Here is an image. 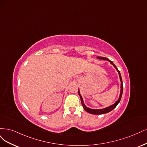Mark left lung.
Segmentation results:
<instances>
[{
  "mask_svg": "<svg viewBox=\"0 0 147 147\" xmlns=\"http://www.w3.org/2000/svg\"><path fill=\"white\" fill-rule=\"evenodd\" d=\"M99 60H107L110 62L111 64H112L114 68L116 69V70L117 71V72L118 73V75H119V78H120V82H121V85H120V96L118 99H117V101H115V102L113 104V105H112L106 107L105 108H103V109H90L88 107H87L86 105H85V104L84 103V100H83V98L81 96V94L80 93V91H79V90H78V93H79V95L80 98V101H81V103H82V105L84 109V110L86 111V112H87L89 113H91V114H94V115H100V114H104V113H106L111 112V111H112L113 109L115 108L116 106H117V105L118 103L120 102V99L121 98V96H122V93H123V82H122V79H121V74L120 71L118 69V68H117L116 66L113 64V61H112L111 60H110L109 59L106 58V57H96Z\"/></svg>",
  "mask_w": 147,
  "mask_h": 147,
  "instance_id": "1",
  "label": "left lung"
}]
</instances>
